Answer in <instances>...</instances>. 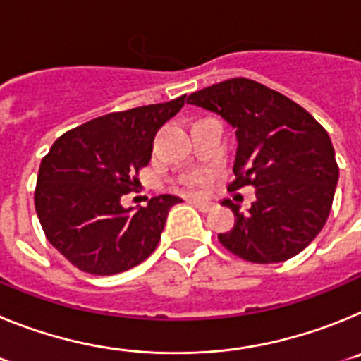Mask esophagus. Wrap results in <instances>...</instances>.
I'll return each mask as SVG.
<instances>
[{
	"label": "esophagus",
	"instance_id": "obj_1",
	"mask_svg": "<svg viewBox=\"0 0 361 361\" xmlns=\"http://www.w3.org/2000/svg\"><path fill=\"white\" fill-rule=\"evenodd\" d=\"M191 204H193V206H195V208L202 213H208L213 206L212 202H202V200H191Z\"/></svg>",
	"mask_w": 361,
	"mask_h": 361
}]
</instances>
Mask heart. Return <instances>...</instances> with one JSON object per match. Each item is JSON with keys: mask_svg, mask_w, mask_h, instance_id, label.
<instances>
[{"mask_svg": "<svg viewBox=\"0 0 361 361\" xmlns=\"http://www.w3.org/2000/svg\"><path fill=\"white\" fill-rule=\"evenodd\" d=\"M199 183H200L199 178H191V180H190V186H197V184H199Z\"/></svg>", "mask_w": 361, "mask_h": 361, "instance_id": "b5f03b06", "label": "heart"}]
</instances>
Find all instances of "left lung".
Wrapping results in <instances>:
<instances>
[{
  "instance_id": "1",
  "label": "left lung",
  "mask_w": 361,
  "mask_h": 361,
  "mask_svg": "<svg viewBox=\"0 0 361 361\" xmlns=\"http://www.w3.org/2000/svg\"><path fill=\"white\" fill-rule=\"evenodd\" d=\"M188 103L215 111L235 128V180L229 190L255 186L247 213L219 233L220 244L253 264L283 262L304 251L327 222L338 184L329 135L314 117L286 95L245 78L212 85Z\"/></svg>"
}]
</instances>
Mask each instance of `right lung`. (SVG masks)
Here are the masks:
<instances>
[{"label":"right lung","instance_id":"right-lung-1","mask_svg":"<svg viewBox=\"0 0 361 361\" xmlns=\"http://www.w3.org/2000/svg\"><path fill=\"white\" fill-rule=\"evenodd\" d=\"M186 95L114 111L63 133L41 161L34 193L41 228L70 264L90 275H116L155 251L178 197L159 195L145 208H123L152 159L153 139L177 116Z\"/></svg>","mask_w":361,"mask_h":361}]
</instances>
